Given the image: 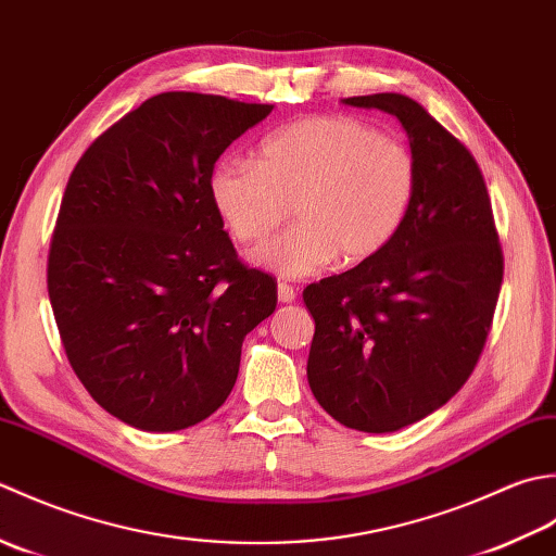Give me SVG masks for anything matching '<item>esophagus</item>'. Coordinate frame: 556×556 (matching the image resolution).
<instances>
[{
  "label": "esophagus",
  "instance_id": "1",
  "mask_svg": "<svg viewBox=\"0 0 556 556\" xmlns=\"http://www.w3.org/2000/svg\"><path fill=\"white\" fill-rule=\"evenodd\" d=\"M278 300L280 302H294V300H298V290H294L290 282H278Z\"/></svg>",
  "mask_w": 556,
  "mask_h": 556
}]
</instances>
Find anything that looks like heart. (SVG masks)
Returning a JSON list of instances; mask_svg holds the SVG:
<instances>
[{
    "instance_id": "heart-1",
    "label": "heart",
    "mask_w": 556,
    "mask_h": 556,
    "mask_svg": "<svg viewBox=\"0 0 556 556\" xmlns=\"http://www.w3.org/2000/svg\"><path fill=\"white\" fill-rule=\"evenodd\" d=\"M417 182L403 141L353 117H304L266 136L258 163L225 157L215 165L211 197L242 244L266 242L290 211L298 215L256 262L304 278L338 256L348 266L379 256L410 218Z\"/></svg>"
}]
</instances>
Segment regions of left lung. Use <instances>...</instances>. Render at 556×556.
Segmentation results:
<instances>
[{
  "label": "left lung",
  "instance_id": "1",
  "mask_svg": "<svg viewBox=\"0 0 556 556\" xmlns=\"http://www.w3.org/2000/svg\"><path fill=\"white\" fill-rule=\"evenodd\" d=\"M343 103L399 117L420 182L410 218L379 256L302 292L316 324L307 379L333 420L383 434L422 420L468 381L504 254L482 169L456 136L401 93Z\"/></svg>",
  "mask_w": 556,
  "mask_h": 556
}]
</instances>
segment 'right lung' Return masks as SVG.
Masks as SVG:
<instances>
[{"mask_svg": "<svg viewBox=\"0 0 556 556\" xmlns=\"http://www.w3.org/2000/svg\"><path fill=\"white\" fill-rule=\"evenodd\" d=\"M274 105L153 96L100 134L66 182L48 292L66 359L117 420L177 432L228 399L276 278L237 258L213 165Z\"/></svg>", "mask_w": 556, "mask_h": 556, "instance_id": "add662e5", "label": "right lung"}]
</instances>
